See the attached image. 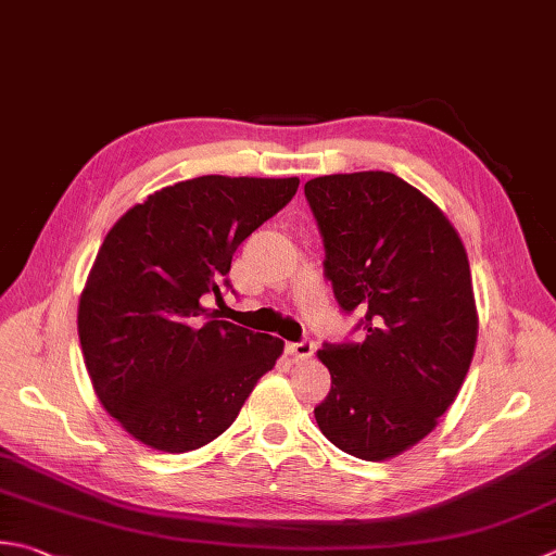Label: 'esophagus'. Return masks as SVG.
Segmentation results:
<instances>
[{"label": "esophagus", "instance_id": "1", "mask_svg": "<svg viewBox=\"0 0 556 556\" xmlns=\"http://www.w3.org/2000/svg\"><path fill=\"white\" fill-rule=\"evenodd\" d=\"M313 352H315V342H311V340L287 344V354L293 356V362H308Z\"/></svg>", "mask_w": 556, "mask_h": 556}]
</instances>
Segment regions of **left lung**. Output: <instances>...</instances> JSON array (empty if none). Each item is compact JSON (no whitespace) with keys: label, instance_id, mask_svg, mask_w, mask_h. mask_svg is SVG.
Instances as JSON below:
<instances>
[{"label":"left lung","instance_id":"obj_1","mask_svg":"<svg viewBox=\"0 0 556 556\" xmlns=\"http://www.w3.org/2000/svg\"><path fill=\"white\" fill-rule=\"evenodd\" d=\"M303 190L337 303L366 311L364 342L318 352L332 388L315 421L354 458H395L437 429L472 362L480 320L465 245L395 173H334Z\"/></svg>","mask_w":556,"mask_h":556}]
</instances>
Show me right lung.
<instances>
[{"instance_id": "obj_1", "label": "right lung", "mask_w": 556, "mask_h": 556, "mask_svg": "<svg viewBox=\"0 0 556 556\" xmlns=\"http://www.w3.org/2000/svg\"><path fill=\"white\" fill-rule=\"evenodd\" d=\"M299 190V178L200 176L127 210L98 248L79 299L84 364L129 437L188 453L231 427L285 352L279 337L216 320L236 248Z\"/></svg>"}]
</instances>
